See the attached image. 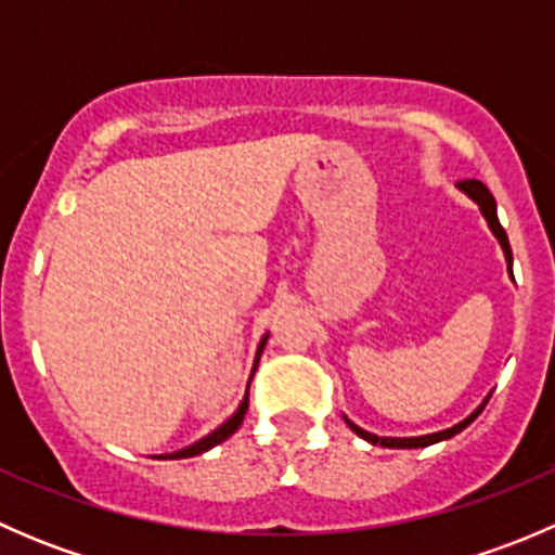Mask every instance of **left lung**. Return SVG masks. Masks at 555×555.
<instances>
[{"instance_id": "8db88e82", "label": "left lung", "mask_w": 555, "mask_h": 555, "mask_svg": "<svg viewBox=\"0 0 555 555\" xmlns=\"http://www.w3.org/2000/svg\"><path fill=\"white\" fill-rule=\"evenodd\" d=\"M456 188L462 190L464 195H469V198H473L475 204L480 206V215L486 217V222H489L491 233H494L496 242H500V246H502V251H505L507 271H511V276H513V251H511V242H507L505 228L500 225V217H496V201H494V195H491L489 188H486L483 182H478V179H464V182H459ZM489 397H491V395H489ZM489 397H486V400L480 402V405L475 408V411L469 413L467 418H462V422H459V424H453V427L443 429V433L422 435V438H378V435H373V433H367V429L357 427V424L349 422V418H346V416H344V418H346V424H349V427H351V433L360 435L362 440H367V443H373V446H384V449H424V446H433V443H440V440H449V438H453V435H456V433H462L464 427H469V424H473L475 418L480 416V411H483V405H486V402H489Z\"/></svg>"}]
</instances>
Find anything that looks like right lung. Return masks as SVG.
Wrapping results in <instances>:
<instances>
[{
  "instance_id": "obj_1",
  "label": "right lung",
  "mask_w": 555,
  "mask_h": 555,
  "mask_svg": "<svg viewBox=\"0 0 555 555\" xmlns=\"http://www.w3.org/2000/svg\"><path fill=\"white\" fill-rule=\"evenodd\" d=\"M266 340H268V333L262 335V338H260V346H257L255 365H251V376H255V371H257V362H260V354H262V349H266ZM251 376H249V384H251ZM249 384H246L244 400L238 402L236 413H233V416L228 418V422H222L220 427L215 429V433H209V435H206V438L195 440V443H193V446H188V449H182V451H173V453H164V456H160V459H188V456H198V453H206V451H209V449H215V446H220L222 440H228V438H231V435L236 433L238 427H242V422H244L246 411H249Z\"/></svg>"
}]
</instances>
